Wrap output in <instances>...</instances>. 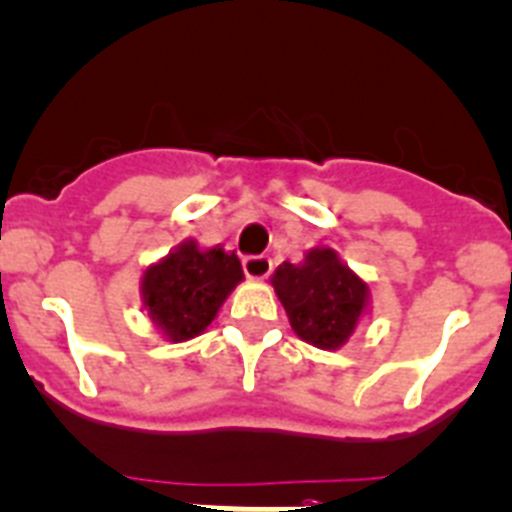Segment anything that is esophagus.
<instances>
[{
	"mask_svg": "<svg viewBox=\"0 0 512 512\" xmlns=\"http://www.w3.org/2000/svg\"><path fill=\"white\" fill-rule=\"evenodd\" d=\"M242 270H245L247 278L262 280L270 275V270H273V262H270V257H265V255H250L242 260Z\"/></svg>",
	"mask_w": 512,
	"mask_h": 512,
	"instance_id": "esophagus-1",
	"label": "esophagus"
}]
</instances>
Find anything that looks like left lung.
<instances>
[{"instance_id": "8db88e82", "label": "left lung", "mask_w": 512, "mask_h": 512, "mask_svg": "<svg viewBox=\"0 0 512 512\" xmlns=\"http://www.w3.org/2000/svg\"><path fill=\"white\" fill-rule=\"evenodd\" d=\"M273 285L293 331L321 349L342 347L367 306V283L334 250H311L303 265L283 262Z\"/></svg>"}]
</instances>
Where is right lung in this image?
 Masks as SVG:
<instances>
[{
    "label": "right lung",
    "mask_w": 512,
    "mask_h": 512,
    "mask_svg": "<svg viewBox=\"0 0 512 512\" xmlns=\"http://www.w3.org/2000/svg\"><path fill=\"white\" fill-rule=\"evenodd\" d=\"M239 280L242 265L237 255H227L222 247L199 250L196 242H183L158 265L147 267L142 301L165 336L183 342L214 321L219 306Z\"/></svg>",
    "instance_id": "1"
}]
</instances>
